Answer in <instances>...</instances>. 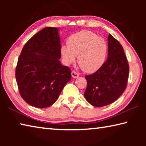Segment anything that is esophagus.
Instances as JSON below:
<instances>
[{
    "label": "esophagus",
    "instance_id": "obj_1",
    "mask_svg": "<svg viewBox=\"0 0 146 146\" xmlns=\"http://www.w3.org/2000/svg\"><path fill=\"white\" fill-rule=\"evenodd\" d=\"M71 76H72V77L74 78H77L79 76V73L75 71H73L72 72H71Z\"/></svg>",
    "mask_w": 146,
    "mask_h": 146
}]
</instances>
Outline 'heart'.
<instances>
[{"label":"heart","instance_id":"1","mask_svg":"<svg viewBox=\"0 0 146 146\" xmlns=\"http://www.w3.org/2000/svg\"><path fill=\"white\" fill-rule=\"evenodd\" d=\"M108 53V46L102 38L90 31H81L69 38L68 45L62 46L64 62L70 64L78 56V65L88 73L95 72L103 65Z\"/></svg>","mask_w":146,"mask_h":146}]
</instances>
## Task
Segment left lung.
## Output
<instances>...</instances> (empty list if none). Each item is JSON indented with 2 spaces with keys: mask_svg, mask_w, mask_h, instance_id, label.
<instances>
[{
  "mask_svg": "<svg viewBox=\"0 0 146 146\" xmlns=\"http://www.w3.org/2000/svg\"><path fill=\"white\" fill-rule=\"evenodd\" d=\"M129 71V64L122 46L110 34L108 59L95 73L85 76L86 100L95 107H103L114 102L126 88Z\"/></svg>",
  "mask_w": 146,
  "mask_h": 146,
  "instance_id": "8db88e82",
  "label": "left lung"
}]
</instances>
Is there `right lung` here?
Instances as JSON below:
<instances>
[{"label": "right lung", "mask_w": 146, "mask_h": 146, "mask_svg": "<svg viewBox=\"0 0 146 146\" xmlns=\"http://www.w3.org/2000/svg\"><path fill=\"white\" fill-rule=\"evenodd\" d=\"M60 57L57 28L42 29L24 46L15 77L20 95L30 106L37 108L52 106L71 80V70L62 65Z\"/></svg>", "instance_id": "add662e5"}]
</instances>
